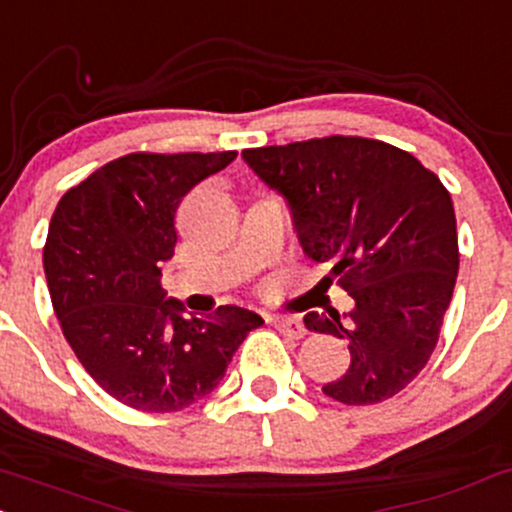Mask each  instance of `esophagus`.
<instances>
[{"label": "esophagus", "mask_w": 512, "mask_h": 512, "mask_svg": "<svg viewBox=\"0 0 512 512\" xmlns=\"http://www.w3.org/2000/svg\"><path fill=\"white\" fill-rule=\"evenodd\" d=\"M269 323L274 325V328L279 330V333H284V335H289V338H303V335H306V328H303V323L301 320H296V318H289V316H272L269 318Z\"/></svg>", "instance_id": "1"}]
</instances>
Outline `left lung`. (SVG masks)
<instances>
[{
	"instance_id": "1",
	"label": "left lung",
	"mask_w": 512,
	"mask_h": 512,
	"mask_svg": "<svg viewBox=\"0 0 512 512\" xmlns=\"http://www.w3.org/2000/svg\"><path fill=\"white\" fill-rule=\"evenodd\" d=\"M284 196L325 284L355 299L350 313H306L308 330L347 342L350 369L323 386L347 406H372L423 372L459 272L452 196L411 153L359 136L243 150Z\"/></svg>"
}]
</instances>
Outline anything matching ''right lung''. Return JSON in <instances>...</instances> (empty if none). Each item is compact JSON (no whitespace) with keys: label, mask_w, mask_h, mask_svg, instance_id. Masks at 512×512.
I'll list each match as a JSON object with an SVG mask.
<instances>
[{"label":"right lung","mask_w":512,"mask_h":512,"mask_svg":"<svg viewBox=\"0 0 512 512\" xmlns=\"http://www.w3.org/2000/svg\"><path fill=\"white\" fill-rule=\"evenodd\" d=\"M235 155H123L72 187L50 218L43 267L55 316L87 374L123 406L174 413L201 401L265 323L240 306L187 316L160 286L179 204Z\"/></svg>","instance_id":"add662e5"}]
</instances>
